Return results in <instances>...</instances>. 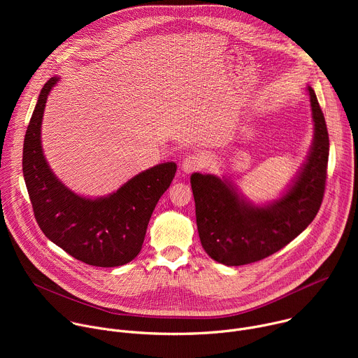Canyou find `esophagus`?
Instances as JSON below:
<instances>
[{"instance_id": "34e87169", "label": "esophagus", "mask_w": 358, "mask_h": 358, "mask_svg": "<svg viewBox=\"0 0 358 358\" xmlns=\"http://www.w3.org/2000/svg\"><path fill=\"white\" fill-rule=\"evenodd\" d=\"M202 164H203V160H202L201 156H198V155H188V156L184 157V160L181 163V170L184 173L189 174L192 171L199 170L202 167Z\"/></svg>"}]
</instances>
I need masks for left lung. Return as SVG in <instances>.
Here are the masks:
<instances>
[{"instance_id": "left-lung-1", "label": "left lung", "mask_w": 358, "mask_h": 358, "mask_svg": "<svg viewBox=\"0 0 358 358\" xmlns=\"http://www.w3.org/2000/svg\"><path fill=\"white\" fill-rule=\"evenodd\" d=\"M310 97L313 143L308 159L287 189L275 201L257 206L229 178L194 173L191 188L202 248L227 266L258 262L301 234L320 210L329 162V133L315 90Z\"/></svg>"}]
</instances>
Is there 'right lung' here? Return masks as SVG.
<instances>
[{
  "label": "right lung",
  "mask_w": 358,
  "mask_h": 358,
  "mask_svg": "<svg viewBox=\"0 0 358 358\" xmlns=\"http://www.w3.org/2000/svg\"><path fill=\"white\" fill-rule=\"evenodd\" d=\"M58 80L54 76L43 85L24 138L22 171L35 220L45 236L75 259L100 268L122 266L140 253L151 214L177 164L144 170L105 196L87 198L69 189L50 170L41 141L45 103Z\"/></svg>",
  "instance_id": "1"
}]
</instances>
